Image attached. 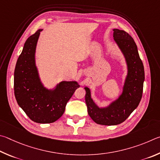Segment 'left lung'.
I'll list each match as a JSON object with an SVG mask.
<instances>
[{
  "label": "left lung",
  "mask_w": 160,
  "mask_h": 160,
  "mask_svg": "<svg viewBox=\"0 0 160 160\" xmlns=\"http://www.w3.org/2000/svg\"><path fill=\"white\" fill-rule=\"evenodd\" d=\"M113 37L124 54L128 67L123 92L108 107L100 108L91 97L90 89L85 87L88 113L98 124L117 125L124 122L141 101L145 80L144 67L133 38L124 30L114 29Z\"/></svg>",
  "instance_id": "8db88e82"
}]
</instances>
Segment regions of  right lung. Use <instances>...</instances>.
I'll return each mask as SVG.
<instances>
[{
	"mask_svg": "<svg viewBox=\"0 0 160 160\" xmlns=\"http://www.w3.org/2000/svg\"><path fill=\"white\" fill-rule=\"evenodd\" d=\"M42 29L27 38L17 61L14 73V91L18 105L33 122L52 123L62 115L67 102L76 89L77 82H62L55 89L44 87L35 64V52Z\"/></svg>",
	"mask_w": 160,
	"mask_h": 160,
	"instance_id": "add662e5",
	"label": "right lung"
}]
</instances>
